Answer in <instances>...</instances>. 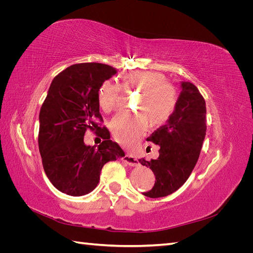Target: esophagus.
Listing matches in <instances>:
<instances>
[{
    "mask_svg": "<svg viewBox=\"0 0 253 253\" xmlns=\"http://www.w3.org/2000/svg\"><path fill=\"white\" fill-rule=\"evenodd\" d=\"M121 159H122V162L126 163V165H128V166H132V167H134V166H138V165H139L138 159L135 158V157H133L132 155H127V154H126V155H125L124 157H122Z\"/></svg>",
    "mask_w": 253,
    "mask_h": 253,
    "instance_id": "34e87169",
    "label": "esophagus"
}]
</instances>
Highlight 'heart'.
<instances>
[{
  "mask_svg": "<svg viewBox=\"0 0 253 253\" xmlns=\"http://www.w3.org/2000/svg\"><path fill=\"white\" fill-rule=\"evenodd\" d=\"M124 85L126 89L141 90L137 109L141 113L119 115L112 121V133L115 140L128 150L137 148L142 136L152 126H158L169 119L177 105L176 88L166 81L160 73L152 71H134L125 76ZM121 87L111 80H105L98 90L100 108L110 113L120 104Z\"/></svg>",
  "mask_w": 253,
  "mask_h": 253,
  "instance_id": "heart-1",
  "label": "heart"
}]
</instances>
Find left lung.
<instances>
[{"label": "left lung", "instance_id": "1", "mask_svg": "<svg viewBox=\"0 0 253 253\" xmlns=\"http://www.w3.org/2000/svg\"><path fill=\"white\" fill-rule=\"evenodd\" d=\"M180 87L172 116L147 138L160 147L158 158L139 159L155 175L154 187L142 193L151 198L170 195L186 182L200 157L206 136L204 97L193 83L182 81Z\"/></svg>", "mask_w": 253, "mask_h": 253}]
</instances>
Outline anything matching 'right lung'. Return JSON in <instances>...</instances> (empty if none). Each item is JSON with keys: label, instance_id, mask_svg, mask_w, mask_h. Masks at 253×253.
I'll return each instance as SVG.
<instances>
[{"label": "right lung", "instance_id": "obj_1", "mask_svg": "<svg viewBox=\"0 0 253 253\" xmlns=\"http://www.w3.org/2000/svg\"><path fill=\"white\" fill-rule=\"evenodd\" d=\"M116 70L102 63L74 64L53 78L39 115V151L45 174L62 193L82 196L99 182L102 167L125 152L100 127L98 90ZM90 129L105 140L96 147L84 143Z\"/></svg>", "mask_w": 253, "mask_h": 253}]
</instances>
